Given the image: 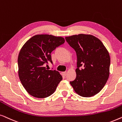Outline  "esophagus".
Instances as JSON below:
<instances>
[{
	"instance_id": "esophagus-1",
	"label": "esophagus",
	"mask_w": 122,
	"mask_h": 122,
	"mask_svg": "<svg viewBox=\"0 0 122 122\" xmlns=\"http://www.w3.org/2000/svg\"><path fill=\"white\" fill-rule=\"evenodd\" d=\"M66 74H67V72H66V71H64V72H62V74L63 75H64V76H66Z\"/></svg>"
}]
</instances>
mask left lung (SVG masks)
Segmentation results:
<instances>
[{
	"instance_id": "left-lung-1",
	"label": "left lung",
	"mask_w": 122,
	"mask_h": 122,
	"mask_svg": "<svg viewBox=\"0 0 122 122\" xmlns=\"http://www.w3.org/2000/svg\"><path fill=\"white\" fill-rule=\"evenodd\" d=\"M77 55L76 77L70 83L80 96L91 97L99 92L109 76L110 58L101 41L90 35L66 37Z\"/></svg>"
}]
</instances>
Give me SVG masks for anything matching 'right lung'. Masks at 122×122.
Here are the masks:
<instances>
[{
	"mask_svg": "<svg viewBox=\"0 0 122 122\" xmlns=\"http://www.w3.org/2000/svg\"><path fill=\"white\" fill-rule=\"evenodd\" d=\"M64 43L63 37L38 35L27 41L21 48L18 58L19 77L30 95L45 98L56 90L62 76L44 66L50 62L52 64L51 52Z\"/></svg>",
	"mask_w": 122,
	"mask_h": 122,
	"instance_id": "right-lung-1",
	"label": "right lung"
}]
</instances>
